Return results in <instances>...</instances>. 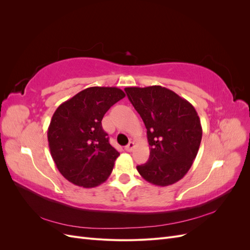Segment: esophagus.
Returning a JSON list of instances; mask_svg holds the SVG:
<instances>
[{
	"label": "esophagus",
	"instance_id": "obj_1",
	"mask_svg": "<svg viewBox=\"0 0 250 250\" xmlns=\"http://www.w3.org/2000/svg\"><path fill=\"white\" fill-rule=\"evenodd\" d=\"M133 148H134V143L133 142H129V144H128L127 146H125V150L128 151V152H130V151H132Z\"/></svg>",
	"mask_w": 250,
	"mask_h": 250
}]
</instances>
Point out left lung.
<instances>
[{"label":"left lung","mask_w":250,"mask_h":250,"mask_svg":"<svg viewBox=\"0 0 250 250\" xmlns=\"http://www.w3.org/2000/svg\"><path fill=\"white\" fill-rule=\"evenodd\" d=\"M125 92L147 129L150 156L138 166L148 183L166 187L177 183L192 167L202 138L193 105L161 85L126 87Z\"/></svg>","instance_id":"1"}]
</instances>
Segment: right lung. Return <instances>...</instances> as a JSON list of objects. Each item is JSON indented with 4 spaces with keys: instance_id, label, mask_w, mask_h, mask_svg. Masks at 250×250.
Returning <instances> with one entry per match:
<instances>
[{
    "instance_id": "1",
    "label": "right lung",
    "mask_w": 250,
    "mask_h": 250,
    "mask_svg": "<svg viewBox=\"0 0 250 250\" xmlns=\"http://www.w3.org/2000/svg\"><path fill=\"white\" fill-rule=\"evenodd\" d=\"M125 94L118 87L93 86L60 104L48 128L51 155L70 183L94 188L108 178L120 155L103 130L101 121Z\"/></svg>"
}]
</instances>
